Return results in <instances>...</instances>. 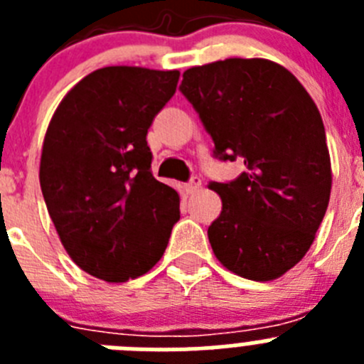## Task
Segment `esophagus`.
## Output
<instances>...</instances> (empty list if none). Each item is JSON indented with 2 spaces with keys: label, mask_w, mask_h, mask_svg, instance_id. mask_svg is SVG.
<instances>
[{
  "label": "esophagus",
  "mask_w": 364,
  "mask_h": 364,
  "mask_svg": "<svg viewBox=\"0 0 364 364\" xmlns=\"http://www.w3.org/2000/svg\"><path fill=\"white\" fill-rule=\"evenodd\" d=\"M200 186H202V180L198 178V176H191L188 184H186V188H188V193H195Z\"/></svg>",
  "instance_id": "1"
}]
</instances>
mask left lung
<instances>
[{
	"instance_id": "8db88e82",
	"label": "left lung",
	"mask_w": 364,
	"mask_h": 364,
	"mask_svg": "<svg viewBox=\"0 0 364 364\" xmlns=\"http://www.w3.org/2000/svg\"><path fill=\"white\" fill-rule=\"evenodd\" d=\"M180 92L213 138L215 159L246 171L213 182L222 211L208 228L213 253L250 281H273L306 255L330 202L323 118L290 70L262 58L191 67Z\"/></svg>"
}]
</instances>
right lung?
Returning <instances> with one entry per match:
<instances>
[{"label": "right lung", "mask_w": 364, "mask_h": 364, "mask_svg": "<svg viewBox=\"0 0 364 364\" xmlns=\"http://www.w3.org/2000/svg\"><path fill=\"white\" fill-rule=\"evenodd\" d=\"M178 76L104 67L76 83L50 120L41 193L63 247L92 277L124 282L146 273L178 222V193L153 176L146 140Z\"/></svg>", "instance_id": "obj_1"}]
</instances>
